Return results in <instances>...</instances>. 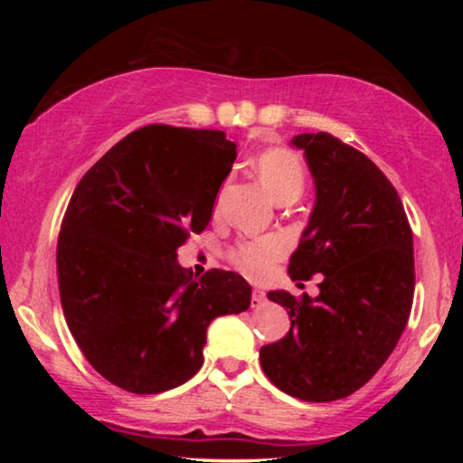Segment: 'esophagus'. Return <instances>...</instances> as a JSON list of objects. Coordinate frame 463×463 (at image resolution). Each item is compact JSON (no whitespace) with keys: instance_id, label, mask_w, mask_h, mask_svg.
Returning a JSON list of instances; mask_svg holds the SVG:
<instances>
[{"instance_id":"34e87169","label":"esophagus","mask_w":463,"mask_h":463,"mask_svg":"<svg viewBox=\"0 0 463 463\" xmlns=\"http://www.w3.org/2000/svg\"><path fill=\"white\" fill-rule=\"evenodd\" d=\"M263 304H265V292L260 288H253V292H250V307L260 308Z\"/></svg>"}]
</instances>
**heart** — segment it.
<instances>
[{
	"label": "heart",
	"mask_w": 463,
	"mask_h": 463,
	"mask_svg": "<svg viewBox=\"0 0 463 463\" xmlns=\"http://www.w3.org/2000/svg\"><path fill=\"white\" fill-rule=\"evenodd\" d=\"M257 174L278 202L298 198L304 190V167L300 156L289 148H268L257 156ZM286 253V242L278 234L242 239L229 250V260L249 276H263Z\"/></svg>",
	"instance_id": "heart-1"
}]
</instances>
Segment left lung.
Wrapping results in <instances>:
<instances>
[{"instance_id": "obj_1", "label": "left lung", "mask_w": 463, "mask_h": 463, "mask_svg": "<svg viewBox=\"0 0 463 463\" xmlns=\"http://www.w3.org/2000/svg\"><path fill=\"white\" fill-rule=\"evenodd\" d=\"M317 203L289 257L294 281L323 273L320 294L269 292L288 308L284 339L263 345L271 383L304 402L354 394L390 357L414 296L412 231L401 195L372 159L328 132L298 135Z\"/></svg>"}]
</instances>
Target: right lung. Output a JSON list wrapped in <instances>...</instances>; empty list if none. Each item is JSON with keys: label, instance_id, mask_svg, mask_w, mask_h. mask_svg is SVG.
I'll list each match as a JSON object with an SVG mask.
<instances>
[{"label": "right lung", "instance_id": "add662e5", "mask_svg": "<svg viewBox=\"0 0 463 463\" xmlns=\"http://www.w3.org/2000/svg\"><path fill=\"white\" fill-rule=\"evenodd\" d=\"M234 159L222 130L148 124L77 184L57 242L61 304L85 359L114 386L132 394L182 386L203 364L208 325L249 308L239 273L195 279L175 261L208 226Z\"/></svg>", "mask_w": 463, "mask_h": 463}]
</instances>
